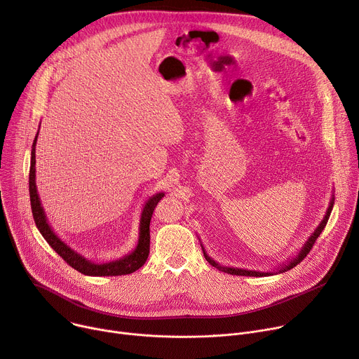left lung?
I'll return each instance as SVG.
<instances>
[{"mask_svg":"<svg viewBox=\"0 0 359 359\" xmlns=\"http://www.w3.org/2000/svg\"><path fill=\"white\" fill-rule=\"evenodd\" d=\"M332 208H334V194H332V198L330 200L328 209H327V213H325L324 219H323V220H321V223L317 226V229L314 230V233H313L309 238H306V241H305V243L302 244V247L297 251V254L294 255V257L288 259V260H287V263L280 264V266H278V269H277V270H273V271H255V270H245V269H237V267H226V266H222V264H219L217 262H215V260L210 257V255L206 252V250H204L203 244H200V245H201V250H203L204 257H206V260H208L213 267H216L217 270H220V271H223V273L231 274V276L267 277V276H273V274H278V273H285V271L291 270L292 267H295L297 264H299V263L306 257V254H309V252L311 251V248H313V245H314L316 240L320 237V234L323 233V230H324V229H325V226H327V222H328V219H330V215H331V212H332Z\"/></svg>","mask_w":359,"mask_h":359,"instance_id":"1","label":"left lung"}]
</instances>
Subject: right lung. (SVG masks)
Listing matches in <instances>:
<instances>
[{
	"instance_id": "1",
	"label": "right lung",
	"mask_w": 359,
	"mask_h": 359,
	"mask_svg": "<svg viewBox=\"0 0 359 359\" xmlns=\"http://www.w3.org/2000/svg\"><path fill=\"white\" fill-rule=\"evenodd\" d=\"M39 129L35 135L32 149H31V168H29V198H31V209H32V216L34 222L42 234V237L46 240V243L55 250L61 257L76 271L85 274V276H92V277H109V276H125L130 274L136 270H139L147 260L149 257V248H150V219L153 215V210H155L156 204L161 201V198L165 196L163 191H159L156 194H153L149 197V200L144 203L142 215H140V224H139V238L135 250H132L129 254H125L123 257L112 260V262H105V263H95L89 259H86L85 255L81 252L75 251L72 247H69L58 234L50 227L49 222L46 220L43 208L41 204V198L36 190V183H35V144L38 139Z\"/></svg>"
}]
</instances>
